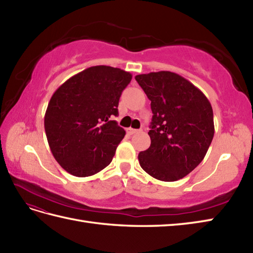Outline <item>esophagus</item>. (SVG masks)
Masks as SVG:
<instances>
[{
    "instance_id": "34e87169",
    "label": "esophagus",
    "mask_w": 253,
    "mask_h": 253,
    "mask_svg": "<svg viewBox=\"0 0 253 253\" xmlns=\"http://www.w3.org/2000/svg\"><path fill=\"white\" fill-rule=\"evenodd\" d=\"M138 131V129H133V128H127V132L129 133V135H133V133H137Z\"/></svg>"
}]
</instances>
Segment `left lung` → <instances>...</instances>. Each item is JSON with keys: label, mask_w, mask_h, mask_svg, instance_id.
<instances>
[{"label": "left lung", "mask_w": 253, "mask_h": 253, "mask_svg": "<svg viewBox=\"0 0 253 253\" xmlns=\"http://www.w3.org/2000/svg\"><path fill=\"white\" fill-rule=\"evenodd\" d=\"M151 101V144L138 155L144 171L162 181H176L206 157L214 136L213 110L206 95L180 75L157 72L137 75Z\"/></svg>", "instance_id": "left-lung-1"}]
</instances>
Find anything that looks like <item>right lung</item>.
Wrapping results in <instances>:
<instances>
[{"mask_svg": "<svg viewBox=\"0 0 253 253\" xmlns=\"http://www.w3.org/2000/svg\"><path fill=\"white\" fill-rule=\"evenodd\" d=\"M131 78L121 68L92 66L53 93L44 115L45 135L53 157L69 174L88 177L112 162L126 133L112 120Z\"/></svg>", "mask_w": 253, "mask_h": 253, "instance_id": "right-lung-1", "label": "right lung"}]
</instances>
